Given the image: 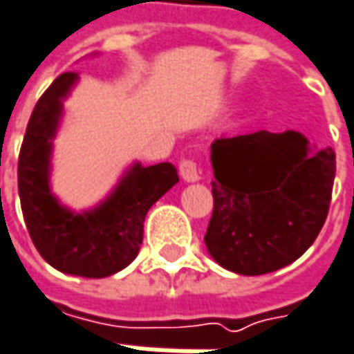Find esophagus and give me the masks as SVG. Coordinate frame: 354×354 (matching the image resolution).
I'll return each mask as SVG.
<instances>
[{
  "mask_svg": "<svg viewBox=\"0 0 354 354\" xmlns=\"http://www.w3.org/2000/svg\"><path fill=\"white\" fill-rule=\"evenodd\" d=\"M179 173L183 177L187 183H195L201 179V171H198V165L193 161V159H183L179 163Z\"/></svg>",
  "mask_w": 354,
  "mask_h": 354,
  "instance_id": "1",
  "label": "esophagus"
}]
</instances>
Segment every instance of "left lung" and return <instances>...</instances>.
Masks as SVG:
<instances>
[{
	"instance_id": "1",
	"label": "left lung",
	"mask_w": 354,
	"mask_h": 354,
	"mask_svg": "<svg viewBox=\"0 0 354 354\" xmlns=\"http://www.w3.org/2000/svg\"><path fill=\"white\" fill-rule=\"evenodd\" d=\"M214 171L205 244L214 262L262 276L295 262L325 225L335 151L311 149L299 133L254 131L211 145Z\"/></svg>"
}]
</instances>
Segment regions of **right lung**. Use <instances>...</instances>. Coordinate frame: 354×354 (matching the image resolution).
<instances>
[{"label":"right lung","instance_id":"add662e5","mask_svg":"<svg viewBox=\"0 0 354 354\" xmlns=\"http://www.w3.org/2000/svg\"><path fill=\"white\" fill-rule=\"evenodd\" d=\"M76 80V73H62L35 106L17 165L21 211L45 262L64 274L106 278L133 262L143 240L145 214L179 181V175L167 161L149 167L133 163L112 195L92 211L73 212L62 207L48 185L50 151L62 100Z\"/></svg>","mask_w":354,"mask_h":354}]
</instances>
